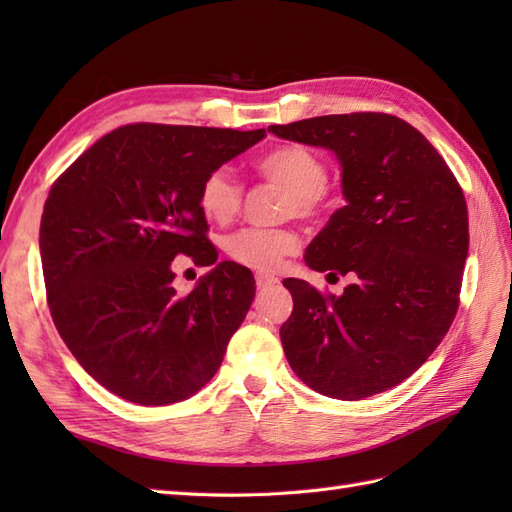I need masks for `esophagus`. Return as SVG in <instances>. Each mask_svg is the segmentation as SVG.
<instances>
[{
	"instance_id": "1",
	"label": "esophagus",
	"mask_w": 512,
	"mask_h": 512,
	"mask_svg": "<svg viewBox=\"0 0 512 512\" xmlns=\"http://www.w3.org/2000/svg\"><path fill=\"white\" fill-rule=\"evenodd\" d=\"M255 281H257V288H262V290H266V288H273V286H277V284H279V279H277V277H273V275H266V273H257V275H255Z\"/></svg>"
}]
</instances>
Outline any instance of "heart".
Here are the masks:
<instances>
[{"label": "heart", "instance_id": "b5f03b06", "mask_svg": "<svg viewBox=\"0 0 512 512\" xmlns=\"http://www.w3.org/2000/svg\"><path fill=\"white\" fill-rule=\"evenodd\" d=\"M257 171L288 191L284 215L312 217L319 213L325 200L328 167L312 149L301 145L277 147L257 162ZM198 202L206 220L228 224L242 206V187L231 171L215 169L204 178ZM224 248L237 264L273 273L288 255L297 253L299 239L284 228H242L226 237Z\"/></svg>", "mask_w": 512, "mask_h": 512}]
</instances>
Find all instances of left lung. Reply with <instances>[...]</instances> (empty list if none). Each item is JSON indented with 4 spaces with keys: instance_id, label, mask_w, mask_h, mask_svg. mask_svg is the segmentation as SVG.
I'll use <instances>...</instances> for the list:
<instances>
[{
    "instance_id": "left-lung-1",
    "label": "left lung",
    "mask_w": 512,
    "mask_h": 512,
    "mask_svg": "<svg viewBox=\"0 0 512 512\" xmlns=\"http://www.w3.org/2000/svg\"><path fill=\"white\" fill-rule=\"evenodd\" d=\"M292 143L330 149L345 206L306 248V264L352 275L341 297L286 279L288 363L323 396L363 400L396 387L436 350L458 312L469 213L447 162L416 127L358 112L270 125Z\"/></svg>"
}]
</instances>
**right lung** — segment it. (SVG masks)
<instances>
[{
	"instance_id": "add662e5",
	"label": "right lung",
	"mask_w": 512,
	"mask_h": 512,
	"mask_svg": "<svg viewBox=\"0 0 512 512\" xmlns=\"http://www.w3.org/2000/svg\"><path fill=\"white\" fill-rule=\"evenodd\" d=\"M264 136L125 125L54 182L39 228L50 314L76 361L112 394L171 405L220 369L255 299V279L244 266L217 262L200 187ZM178 254L212 266L184 298L172 288Z\"/></svg>"
}]
</instances>
